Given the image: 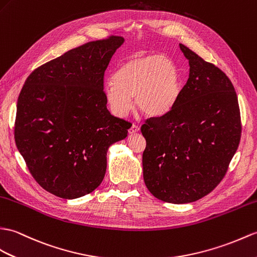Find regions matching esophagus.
Returning a JSON list of instances; mask_svg holds the SVG:
<instances>
[{
	"instance_id": "esophagus-1",
	"label": "esophagus",
	"mask_w": 257,
	"mask_h": 257,
	"mask_svg": "<svg viewBox=\"0 0 257 257\" xmlns=\"http://www.w3.org/2000/svg\"><path fill=\"white\" fill-rule=\"evenodd\" d=\"M140 130V128L138 127V126H137V124H131V127H130V129L128 130L129 131V134L130 135H135V134H137V133H138V131Z\"/></svg>"
}]
</instances>
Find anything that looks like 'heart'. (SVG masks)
Wrapping results in <instances>:
<instances>
[{
  "mask_svg": "<svg viewBox=\"0 0 257 257\" xmlns=\"http://www.w3.org/2000/svg\"><path fill=\"white\" fill-rule=\"evenodd\" d=\"M176 63L161 55L134 56L119 65L104 84V97L112 115L126 117L136 105L149 117L169 112L181 94Z\"/></svg>",
  "mask_w": 257,
  "mask_h": 257,
  "instance_id": "obj_1",
  "label": "heart"
}]
</instances>
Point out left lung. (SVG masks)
<instances>
[{"instance_id": "left-lung-1", "label": "left lung", "mask_w": 257, "mask_h": 257, "mask_svg": "<svg viewBox=\"0 0 257 257\" xmlns=\"http://www.w3.org/2000/svg\"><path fill=\"white\" fill-rule=\"evenodd\" d=\"M189 77L175 105L141 133L143 180L154 197L187 204L221 182L241 138L237 96L229 77L187 48Z\"/></svg>"}]
</instances>
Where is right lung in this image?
I'll list each match as a JSON object with an SVG mask.
<instances>
[{"mask_svg": "<svg viewBox=\"0 0 257 257\" xmlns=\"http://www.w3.org/2000/svg\"><path fill=\"white\" fill-rule=\"evenodd\" d=\"M122 37L91 41L36 69L17 99L15 142L41 187L64 199L92 193L103 182L107 151L128 135L112 116L104 73Z\"/></svg>", "mask_w": 257, "mask_h": 257, "instance_id": "add662e5", "label": "right lung"}]
</instances>
